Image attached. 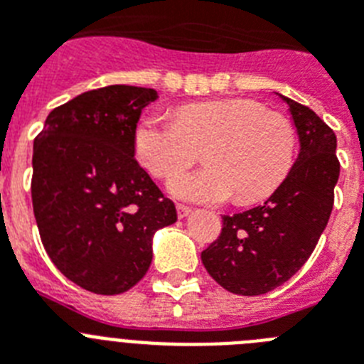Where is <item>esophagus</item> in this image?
Returning <instances> with one entry per match:
<instances>
[{"label": "esophagus", "mask_w": 364, "mask_h": 364, "mask_svg": "<svg viewBox=\"0 0 364 364\" xmlns=\"http://www.w3.org/2000/svg\"><path fill=\"white\" fill-rule=\"evenodd\" d=\"M176 213H178V218H186L191 213V208L184 204H176Z\"/></svg>", "instance_id": "esophagus-1"}]
</instances>
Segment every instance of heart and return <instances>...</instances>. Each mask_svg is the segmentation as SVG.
Listing matches in <instances>:
<instances>
[{"mask_svg":"<svg viewBox=\"0 0 364 364\" xmlns=\"http://www.w3.org/2000/svg\"><path fill=\"white\" fill-rule=\"evenodd\" d=\"M134 153L154 178H171L205 149L208 166L171 180L169 189L193 202L264 200L284 182L297 153V129L281 112L247 98L182 105L173 120L142 117Z\"/></svg>","mask_w":364,"mask_h":364,"instance_id":"1","label":"heart"}]
</instances>
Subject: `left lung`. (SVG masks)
Instances as JSON below:
<instances>
[{
  "mask_svg": "<svg viewBox=\"0 0 364 364\" xmlns=\"http://www.w3.org/2000/svg\"><path fill=\"white\" fill-rule=\"evenodd\" d=\"M290 105L301 153L262 205L222 217L218 239L202 252L211 277L237 295H262L291 279L319 242L339 178L337 138L310 107Z\"/></svg>",
  "mask_w": 364,
  "mask_h": 364,
  "instance_id": "left-lung-1",
  "label": "left lung"
}]
</instances>
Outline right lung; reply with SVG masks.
I'll return each mask as SVG.
<instances>
[{
  "instance_id": "right-lung-1",
  "label": "right lung",
  "mask_w": 364,
  "mask_h": 364,
  "mask_svg": "<svg viewBox=\"0 0 364 364\" xmlns=\"http://www.w3.org/2000/svg\"><path fill=\"white\" fill-rule=\"evenodd\" d=\"M154 89L109 85L53 109L32 153V208L45 252L80 288L131 290L153 259L154 231L176 222L134 159L133 133Z\"/></svg>"
}]
</instances>
